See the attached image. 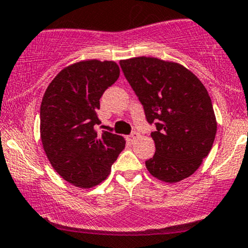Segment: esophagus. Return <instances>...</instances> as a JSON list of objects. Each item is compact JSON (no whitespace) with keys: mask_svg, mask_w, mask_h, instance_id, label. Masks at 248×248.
<instances>
[{"mask_svg":"<svg viewBox=\"0 0 248 248\" xmlns=\"http://www.w3.org/2000/svg\"><path fill=\"white\" fill-rule=\"evenodd\" d=\"M138 137H139V133H138V132L134 131V132H132V133L129 134L128 137H127V139H128V141L132 142V141H134V140H136L137 138H138Z\"/></svg>","mask_w":248,"mask_h":248,"instance_id":"1","label":"esophagus"}]
</instances>
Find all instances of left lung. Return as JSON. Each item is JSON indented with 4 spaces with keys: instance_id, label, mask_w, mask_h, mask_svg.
<instances>
[{
    "instance_id": "left-lung-1",
    "label": "left lung",
    "mask_w": 248,
    "mask_h": 248,
    "mask_svg": "<svg viewBox=\"0 0 248 248\" xmlns=\"http://www.w3.org/2000/svg\"><path fill=\"white\" fill-rule=\"evenodd\" d=\"M144 108L156 152L145 162L152 176L177 182L191 176L209 155L217 124L206 89L191 71L156 57L120 61Z\"/></svg>"
}]
</instances>
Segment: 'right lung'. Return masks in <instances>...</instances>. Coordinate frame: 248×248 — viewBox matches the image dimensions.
<instances>
[{
  "label": "right lung",
  "mask_w": 248,
  "mask_h": 248,
  "mask_svg": "<svg viewBox=\"0 0 248 248\" xmlns=\"http://www.w3.org/2000/svg\"><path fill=\"white\" fill-rule=\"evenodd\" d=\"M120 76L114 61L77 62L47 86L41 106V139L47 159L74 186L101 184L124 149L121 136L96 131L99 99Z\"/></svg>",
  "instance_id": "obj_1"
}]
</instances>
